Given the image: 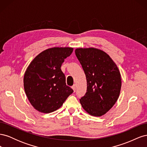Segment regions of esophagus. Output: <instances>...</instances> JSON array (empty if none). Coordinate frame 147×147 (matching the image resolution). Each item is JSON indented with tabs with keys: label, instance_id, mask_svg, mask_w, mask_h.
Masks as SVG:
<instances>
[{
	"label": "esophagus",
	"instance_id": "1",
	"mask_svg": "<svg viewBox=\"0 0 147 147\" xmlns=\"http://www.w3.org/2000/svg\"><path fill=\"white\" fill-rule=\"evenodd\" d=\"M72 88L73 89L74 91L75 92V90H76V86H75V84H74V85L72 86Z\"/></svg>",
	"mask_w": 147,
	"mask_h": 147
}]
</instances>
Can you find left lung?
<instances>
[{"instance_id":"obj_1","label":"left lung","mask_w":147,"mask_h":147,"mask_svg":"<svg viewBox=\"0 0 147 147\" xmlns=\"http://www.w3.org/2000/svg\"><path fill=\"white\" fill-rule=\"evenodd\" d=\"M75 52L87 82L86 92L80 102L87 113L101 117L119 97L121 87L119 70L109 55L99 49L80 48Z\"/></svg>"}]
</instances>
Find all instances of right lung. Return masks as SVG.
Returning a JSON list of instances; mask_svg holds the SVG:
<instances>
[{
  "instance_id": "1",
  "label": "right lung",
  "mask_w": 147,
  "mask_h": 147,
  "mask_svg": "<svg viewBox=\"0 0 147 147\" xmlns=\"http://www.w3.org/2000/svg\"><path fill=\"white\" fill-rule=\"evenodd\" d=\"M70 47H54L41 52L26 69L24 88L30 103L40 112H55L74 92L67 86L61 67L73 52Z\"/></svg>"
}]
</instances>
